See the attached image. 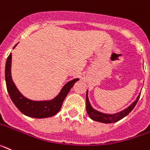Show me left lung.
<instances>
[{"instance_id":"left-lung-1","label":"left lung","mask_w":150,"mask_h":150,"mask_svg":"<svg viewBox=\"0 0 150 150\" xmlns=\"http://www.w3.org/2000/svg\"><path fill=\"white\" fill-rule=\"evenodd\" d=\"M140 94L137 96L136 98V100L133 102L132 104L129 105L128 107L125 109L122 110L121 112H117L115 114H106L102 113V112H98L97 110L94 109L92 107L90 102L89 100V97H88V90L86 91V112H87L88 115L89 116L92 120L98 122L105 123V124H110V123H115L117 121H120L121 119L124 118L126 117L127 115H128L131 111L134 108L135 105L137 103L138 100H139Z\"/></svg>"}]
</instances>
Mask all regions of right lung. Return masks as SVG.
<instances>
[{
  "label": "right lung",
  "mask_w": 150,
  "mask_h": 150,
  "mask_svg": "<svg viewBox=\"0 0 150 150\" xmlns=\"http://www.w3.org/2000/svg\"><path fill=\"white\" fill-rule=\"evenodd\" d=\"M17 44L14 46L13 48L17 45ZM11 62L12 54L11 53L7 57L5 66V80L7 84V92L16 108L23 115L28 117L45 118L56 115L61 109L63 102L66 98L67 95L68 94L69 91L72 88L74 83L79 80V79L76 78L67 82L63 86L60 93L51 100H31L24 96L23 95H22L16 88V85L14 84L11 76Z\"/></svg>",
  "instance_id": "obj_1"
}]
</instances>
